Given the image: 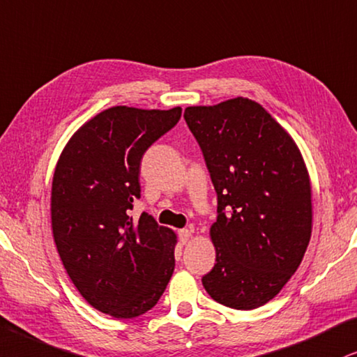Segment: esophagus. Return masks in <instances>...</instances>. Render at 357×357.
<instances>
[{
	"mask_svg": "<svg viewBox=\"0 0 357 357\" xmlns=\"http://www.w3.org/2000/svg\"><path fill=\"white\" fill-rule=\"evenodd\" d=\"M178 236H179V242L186 243L189 241V237H191V231H189V229H181V231L178 232Z\"/></svg>",
	"mask_w": 357,
	"mask_h": 357,
	"instance_id": "34e87169",
	"label": "esophagus"
}]
</instances>
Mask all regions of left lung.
<instances>
[{
	"label": "left lung",
	"instance_id": "obj_1",
	"mask_svg": "<svg viewBox=\"0 0 357 357\" xmlns=\"http://www.w3.org/2000/svg\"><path fill=\"white\" fill-rule=\"evenodd\" d=\"M218 192L211 298L236 310L268 303L300 267L311 237L310 176L298 146L260 103L237 97L188 107Z\"/></svg>",
	"mask_w": 357,
	"mask_h": 357
}]
</instances>
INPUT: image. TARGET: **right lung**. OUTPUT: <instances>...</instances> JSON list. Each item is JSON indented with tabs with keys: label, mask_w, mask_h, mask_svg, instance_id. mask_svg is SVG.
Returning <instances> with one entry per match:
<instances>
[{
	"label": "right lung",
	"mask_w": 357,
	"mask_h": 357,
	"mask_svg": "<svg viewBox=\"0 0 357 357\" xmlns=\"http://www.w3.org/2000/svg\"><path fill=\"white\" fill-rule=\"evenodd\" d=\"M181 107H112L80 126L52 179L54 242L72 283L89 305L114 318L146 313L174 270L176 234L143 212L139 165L145 151L181 119Z\"/></svg>",
	"instance_id": "right-lung-1"
}]
</instances>
